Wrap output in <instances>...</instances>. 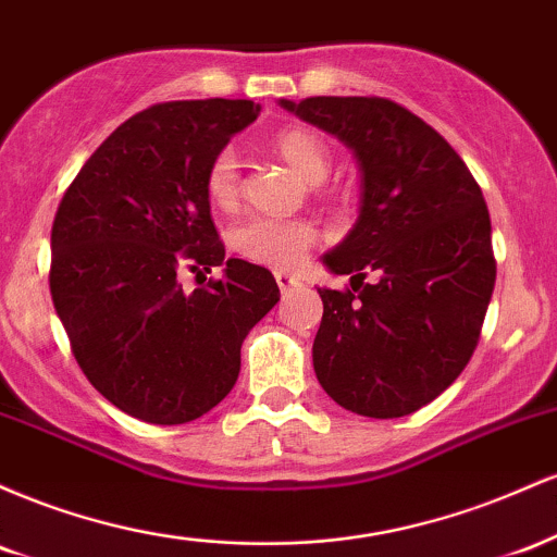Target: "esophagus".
<instances>
[{"label": "esophagus", "mask_w": 557, "mask_h": 557, "mask_svg": "<svg viewBox=\"0 0 557 557\" xmlns=\"http://www.w3.org/2000/svg\"><path fill=\"white\" fill-rule=\"evenodd\" d=\"M274 280H277L280 290H283V293H290V290H296V287H300V280L290 272H283V270L274 272Z\"/></svg>", "instance_id": "1"}]
</instances>
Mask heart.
Masks as SVG:
<instances>
[{"mask_svg":"<svg viewBox=\"0 0 557 557\" xmlns=\"http://www.w3.org/2000/svg\"><path fill=\"white\" fill-rule=\"evenodd\" d=\"M274 149L306 183H322L327 175V146L311 131L293 127V131L280 133L274 138ZM207 194L216 207H233L240 194L238 151H216L207 172ZM314 227L298 220H280V216H253L235 230V246L243 257L270 267H293L314 246Z\"/></svg>","mask_w":557,"mask_h":557,"instance_id":"1","label":"heart"}]
</instances>
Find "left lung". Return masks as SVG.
I'll list each match as a JSON object with an SVG mask.
<instances>
[{
  "label": "left lung",
  "instance_id": "left-lung-1",
  "mask_svg": "<svg viewBox=\"0 0 557 557\" xmlns=\"http://www.w3.org/2000/svg\"><path fill=\"white\" fill-rule=\"evenodd\" d=\"M304 123L341 138L361 172L359 220L322 257L354 290L319 287V385L369 419L419 411L474 354L495 287L492 225L474 175L447 140L376 96L280 99ZM367 271L377 283H362Z\"/></svg>",
  "mask_w": 557,
  "mask_h": 557
}]
</instances>
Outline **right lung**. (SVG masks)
<instances>
[{"label": "right lung", "instance_id": "1", "mask_svg": "<svg viewBox=\"0 0 557 557\" xmlns=\"http://www.w3.org/2000/svg\"><path fill=\"white\" fill-rule=\"evenodd\" d=\"M248 99L168 101L131 117L83 164L52 225L49 287L75 361L149 424L203 417L233 389L240 345L280 300L272 272L225 261L207 172L259 117ZM183 265H225L185 294Z\"/></svg>", "mask_w": 557, "mask_h": 557}]
</instances>
